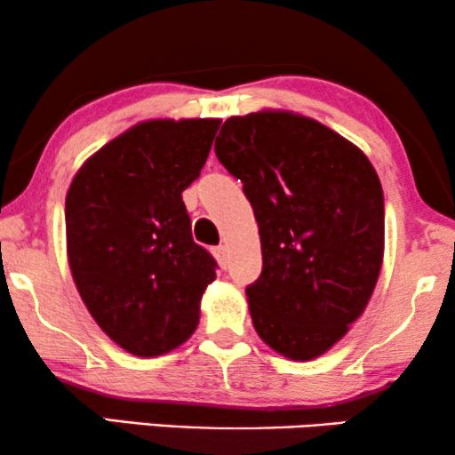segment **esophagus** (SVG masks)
<instances>
[{"label":"esophagus","instance_id":"esophagus-1","mask_svg":"<svg viewBox=\"0 0 455 455\" xmlns=\"http://www.w3.org/2000/svg\"><path fill=\"white\" fill-rule=\"evenodd\" d=\"M213 257L217 259V263H220L221 269H226V267H228V248L226 246H215L213 248Z\"/></svg>","mask_w":455,"mask_h":455}]
</instances>
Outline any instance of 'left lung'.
I'll return each mask as SVG.
<instances>
[{
    "instance_id": "obj_1",
    "label": "left lung",
    "mask_w": 455,
    "mask_h": 455,
    "mask_svg": "<svg viewBox=\"0 0 455 455\" xmlns=\"http://www.w3.org/2000/svg\"><path fill=\"white\" fill-rule=\"evenodd\" d=\"M221 165L244 184L263 271L246 288L260 339L291 360L325 354L364 313L383 263V188L344 136L290 111L223 122Z\"/></svg>"
}]
</instances>
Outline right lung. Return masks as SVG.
<instances>
[{
  "instance_id": "right-lung-1",
  "label": "right lung",
  "mask_w": 455,
  "mask_h": 455,
  "mask_svg": "<svg viewBox=\"0 0 455 455\" xmlns=\"http://www.w3.org/2000/svg\"><path fill=\"white\" fill-rule=\"evenodd\" d=\"M221 120H148L92 155L66 196L68 260L97 325L134 356L195 333L217 263L192 240L182 192Z\"/></svg>"
}]
</instances>
